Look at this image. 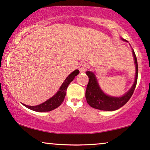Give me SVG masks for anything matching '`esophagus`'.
Here are the masks:
<instances>
[{"mask_svg": "<svg viewBox=\"0 0 150 150\" xmlns=\"http://www.w3.org/2000/svg\"><path fill=\"white\" fill-rule=\"evenodd\" d=\"M87 69V64L86 63H81L79 66V70L80 73H84Z\"/></svg>", "mask_w": 150, "mask_h": 150, "instance_id": "1", "label": "esophagus"}]
</instances>
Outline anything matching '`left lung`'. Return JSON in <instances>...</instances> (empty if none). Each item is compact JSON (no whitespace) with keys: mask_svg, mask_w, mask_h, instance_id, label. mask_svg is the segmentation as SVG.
Here are the masks:
<instances>
[{"mask_svg":"<svg viewBox=\"0 0 150 150\" xmlns=\"http://www.w3.org/2000/svg\"><path fill=\"white\" fill-rule=\"evenodd\" d=\"M123 41H126L125 39ZM134 63L136 64V77L133 86L122 97H112L106 95L100 88L95 74L91 71H86V75L88 77V83L86 90V99L87 103L91 107L96 109L102 111H115L120 109L129 101L135 90L138 79V62L135 52L132 49Z\"/></svg>","mask_w":150,"mask_h":150,"instance_id":"obj_1","label":"left lung"}]
</instances>
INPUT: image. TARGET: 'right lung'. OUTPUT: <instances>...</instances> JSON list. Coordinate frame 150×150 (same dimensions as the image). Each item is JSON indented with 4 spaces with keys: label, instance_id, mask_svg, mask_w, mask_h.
<instances>
[{
    "label": "right lung",
    "instance_id": "obj_1",
    "mask_svg": "<svg viewBox=\"0 0 150 150\" xmlns=\"http://www.w3.org/2000/svg\"><path fill=\"white\" fill-rule=\"evenodd\" d=\"M79 73V70H75L73 73L70 74V75L66 77L65 81H64L63 84L60 86L59 89L57 93L53 96L52 98L45 101L41 105L37 106H28L23 104L25 107H26L28 109L33 110V111H38V112H45V111H50L52 110L57 108L59 106L61 105V104L63 102L64 98L66 96V91L67 87L69 86L70 83L73 80L75 76H77Z\"/></svg>",
    "mask_w": 150,
    "mask_h": 150
}]
</instances>
